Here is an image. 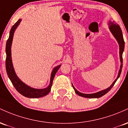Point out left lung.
I'll return each mask as SVG.
<instances>
[{
	"label": "left lung",
	"instance_id": "obj_1",
	"mask_svg": "<svg viewBox=\"0 0 128 128\" xmlns=\"http://www.w3.org/2000/svg\"><path fill=\"white\" fill-rule=\"evenodd\" d=\"M109 25V29H110V32L112 34V35L114 36V37L116 38V40L118 42L119 45V54H120V62H121V65H120V70L118 71V74L117 76V78L114 80V82L112 83L110 87L108 88L105 89V90H102V91H100L97 92L93 93V94H83V93L80 92L78 91L77 90L74 88L73 84H72L73 88H74V91H75L77 95L81 96V97H85V98H99V97H101L102 96H104V94H106L108 92L110 91V89L112 88L113 86L114 85L115 83L116 82L117 79L120 77V74H121L122 72V66H123V58H122V55H123V52L124 51V39H123V34H122V31L121 28H120V26H119L117 24L114 23V21L111 22L110 21L108 23Z\"/></svg>",
	"mask_w": 128,
	"mask_h": 128
}]
</instances>
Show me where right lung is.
I'll list each match as a JSON object with an SVG mask.
<instances>
[{"instance_id": "1", "label": "right lung", "mask_w": 128, "mask_h": 128, "mask_svg": "<svg viewBox=\"0 0 128 128\" xmlns=\"http://www.w3.org/2000/svg\"><path fill=\"white\" fill-rule=\"evenodd\" d=\"M22 19H18V20L16 23L14 25L12 26L10 32L9 38L7 40L6 44V62H5V65H6V70L7 74H8V77L11 80V83H12L16 90L18 91L20 94L22 95L25 96L26 97L28 98H39V97H42L44 96H46L51 91V86L52 84V82L54 80V76L56 74L57 71H58V69L60 68L61 64L57 66L55 68H53L52 72L51 74V77H50V84L45 88L43 89H36L30 87V86L27 85L25 83L23 82L22 80L20 79L16 75L15 70H14L13 64L12 62V58H11V45H12V39H13V36L14 32L16 30L19 25L20 23L21 22Z\"/></svg>"}]
</instances>
